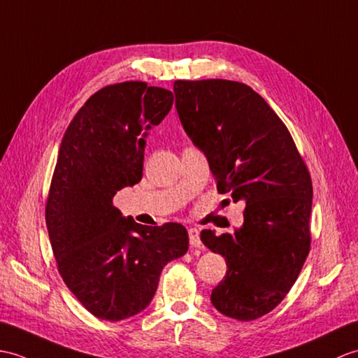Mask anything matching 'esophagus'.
Wrapping results in <instances>:
<instances>
[{"instance_id":"1","label":"esophagus","mask_w":358,"mask_h":358,"mask_svg":"<svg viewBox=\"0 0 358 358\" xmlns=\"http://www.w3.org/2000/svg\"><path fill=\"white\" fill-rule=\"evenodd\" d=\"M188 237H189V245L193 248H202V242L199 239V231L196 228H189L188 229Z\"/></svg>"}]
</instances>
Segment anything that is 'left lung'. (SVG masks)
I'll list each match as a JSON object with an SVG mask.
<instances>
[{"label": "left lung", "mask_w": 358, "mask_h": 358, "mask_svg": "<svg viewBox=\"0 0 358 358\" xmlns=\"http://www.w3.org/2000/svg\"><path fill=\"white\" fill-rule=\"evenodd\" d=\"M173 90L180 124L203 152L217 192L245 202L233 234L201 233L227 262L211 303L231 319L256 320L285 299L308 257L311 176L287 125L251 87L203 79L176 81Z\"/></svg>", "instance_id": "8db88e82"}]
</instances>
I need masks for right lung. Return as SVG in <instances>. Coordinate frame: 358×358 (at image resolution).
<instances>
[{
    "instance_id": "obj_1",
    "label": "right lung",
    "mask_w": 358,
    "mask_h": 358,
    "mask_svg": "<svg viewBox=\"0 0 358 358\" xmlns=\"http://www.w3.org/2000/svg\"><path fill=\"white\" fill-rule=\"evenodd\" d=\"M171 106L173 93L161 87L107 85L79 108L62 138L47 231L62 280L98 319L144 311L164 266L188 251L185 227H144L113 206L119 189L142 179L148 130Z\"/></svg>"
}]
</instances>
